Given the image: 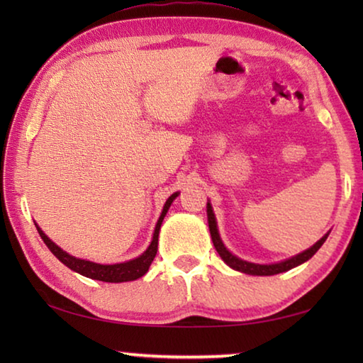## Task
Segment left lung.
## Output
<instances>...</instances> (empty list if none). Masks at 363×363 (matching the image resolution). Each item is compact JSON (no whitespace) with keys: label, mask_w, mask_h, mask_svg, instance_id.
Listing matches in <instances>:
<instances>
[{"label":"left lung","mask_w":363,"mask_h":363,"mask_svg":"<svg viewBox=\"0 0 363 363\" xmlns=\"http://www.w3.org/2000/svg\"><path fill=\"white\" fill-rule=\"evenodd\" d=\"M206 213H208V225H210L213 245L219 253V256L223 257V261L229 267L235 269V270H240V272L250 274V275H275V274H280V272H286V270H290L293 267L299 266V264L306 262L307 259H311V257L317 253L318 248L322 247L323 242L327 240V237H328V233H327V235H323L320 240H318L314 245V247H311L309 250H306V251H303V253H299L298 256H293L286 261H281V262H277V264H253V262L242 261L240 257H237V256H233L232 253H229V250L224 247V243L220 242V238H219L216 218H214L213 208H211L210 203H208V206H206Z\"/></svg>","instance_id":"8db88e82"}]
</instances>
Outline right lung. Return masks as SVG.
<instances>
[{
  "label": "right lung",
  "instance_id": "1",
  "mask_svg": "<svg viewBox=\"0 0 363 363\" xmlns=\"http://www.w3.org/2000/svg\"><path fill=\"white\" fill-rule=\"evenodd\" d=\"M176 196H177V192L171 195L169 199L167 200V203H164L162 216H160L158 223L155 225V232H153V238H152L150 247L147 248L139 257H136V259L128 261V262L107 264V266H106V264H96V262H91V261L78 259V257H73L69 253H65V251L60 250L56 243L49 240L46 233L43 232L38 225H36V229H38L40 237L43 238V242L46 243V247L51 250V253L56 256L60 262L65 264L67 267L75 270V272H78V274L84 275V277L101 280V281H108V284H120V281L136 280L139 277H143L147 270H149L153 257H155V255H157L160 227H162L164 214H167V211L169 210V206H171V203H173V200L176 199Z\"/></svg>",
  "mask_w": 363,
  "mask_h": 363
}]
</instances>
